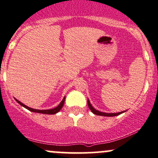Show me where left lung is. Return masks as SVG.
Here are the masks:
<instances>
[{
    "label": "left lung",
    "mask_w": 158,
    "mask_h": 158,
    "mask_svg": "<svg viewBox=\"0 0 158 158\" xmlns=\"http://www.w3.org/2000/svg\"><path fill=\"white\" fill-rule=\"evenodd\" d=\"M88 105H89V109L91 110V111L94 114H96V115H99V116H104V117H116V116H118L119 114H123V113L126 112L125 111H122V112H119V113H104L101 112V111L98 110L95 108L92 107V105L91 104L90 101H89V99H88Z\"/></svg>",
    "instance_id": "1"
}]
</instances>
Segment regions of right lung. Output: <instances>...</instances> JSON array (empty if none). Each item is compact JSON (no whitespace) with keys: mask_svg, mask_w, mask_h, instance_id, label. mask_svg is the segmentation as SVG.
Wrapping results in <instances>:
<instances>
[{"mask_svg":"<svg viewBox=\"0 0 158 158\" xmlns=\"http://www.w3.org/2000/svg\"><path fill=\"white\" fill-rule=\"evenodd\" d=\"M65 98H66L64 97V99H63L62 101H61V102L60 103V104L57 106V107H54V108H53V109H49V110L33 109V108H31V107H28V106L25 105L24 104H23L22 102H20V101H18L17 99L15 98V100L17 101V102L19 103V104H20L21 106H23V107H25V108H26L27 110H29L31 111V112L39 113V114H57V113L59 112V111L61 110V108H62V107H63V106H64V101H65Z\"/></svg>","mask_w":158,"mask_h":158,"instance_id":"right-lung-1","label":"right lung"}]
</instances>
